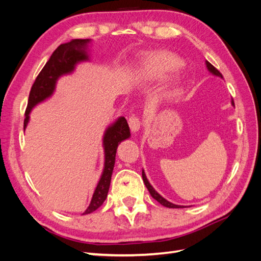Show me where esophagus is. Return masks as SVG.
Returning <instances> with one entry per match:
<instances>
[{
  "instance_id": "34e87169",
  "label": "esophagus",
  "mask_w": 261,
  "mask_h": 261,
  "mask_svg": "<svg viewBox=\"0 0 261 261\" xmlns=\"http://www.w3.org/2000/svg\"><path fill=\"white\" fill-rule=\"evenodd\" d=\"M141 121H140V117L137 115H130L128 118V125L132 129V132H138L141 127Z\"/></svg>"
}]
</instances>
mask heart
I'll list each match as a JSON object with an SVG mask.
<instances>
[{
  "instance_id": "1",
  "label": "heart",
  "mask_w": 261,
  "mask_h": 261,
  "mask_svg": "<svg viewBox=\"0 0 261 261\" xmlns=\"http://www.w3.org/2000/svg\"><path fill=\"white\" fill-rule=\"evenodd\" d=\"M183 65L184 62L176 55L169 52H160L151 55L145 61L138 75L141 80L162 78L175 72Z\"/></svg>"
}]
</instances>
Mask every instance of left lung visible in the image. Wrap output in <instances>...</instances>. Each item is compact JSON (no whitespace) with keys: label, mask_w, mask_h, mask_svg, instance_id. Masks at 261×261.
Returning a JSON list of instances; mask_svg holds the SVG:
<instances>
[{"label":"left lung","mask_w":261,"mask_h":261,"mask_svg":"<svg viewBox=\"0 0 261 261\" xmlns=\"http://www.w3.org/2000/svg\"><path fill=\"white\" fill-rule=\"evenodd\" d=\"M207 63V67H208V69L210 70V72L213 74V75H217V76H219V77H223L222 76V74H221L219 70L213 66L211 63H209V62H206ZM232 105H234V102L232 101ZM143 179H144V183H145V185H146V187H147V189L149 191V193H150V195H151V197L152 198H154L158 202H160L162 206H164V207H167V208H183L181 206H177V204H174V203H172V202H170V201H168L167 199H164L162 196H160L159 194H158L154 189H153V187L150 185V183L148 181V179H147V177H146V174H145V172L143 171Z\"/></svg>","instance_id":"left-lung-1"}]
</instances>
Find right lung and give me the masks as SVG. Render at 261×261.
<instances>
[{
  "label": "right lung",
  "mask_w": 261,
  "mask_h": 261,
  "mask_svg": "<svg viewBox=\"0 0 261 261\" xmlns=\"http://www.w3.org/2000/svg\"><path fill=\"white\" fill-rule=\"evenodd\" d=\"M89 40L84 39H75L70 42L63 43L58 46L49 61L41 69V72L37 76L36 81L31 87L28 98V105L25 112V120H23V129L29 121V113L37 103L50 97L54 91L55 83L62 75L70 73L74 69L78 62L88 60V55L86 53V43ZM130 136L129 126L125 117H120L112 126L107 129L103 138L106 162L105 170L92 195L89 207L84 212V215H88L96 211L102 206L108 196V192L111 183V176L115 163V153L118 144L122 140L127 139Z\"/></svg>",
  "instance_id": "right-lung-1"
}]
</instances>
